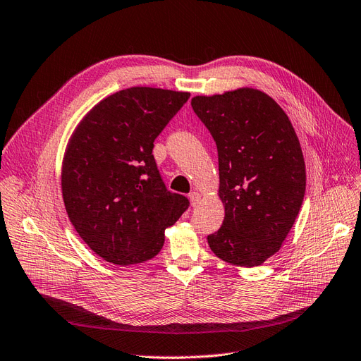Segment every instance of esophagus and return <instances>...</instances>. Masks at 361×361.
Returning <instances> with one entry per match:
<instances>
[{"instance_id":"obj_1","label":"esophagus","mask_w":361,"mask_h":361,"mask_svg":"<svg viewBox=\"0 0 361 361\" xmlns=\"http://www.w3.org/2000/svg\"><path fill=\"white\" fill-rule=\"evenodd\" d=\"M189 197H190V203H192V207H197V203L200 202V195H199L197 192H192V193L189 195Z\"/></svg>"}]
</instances>
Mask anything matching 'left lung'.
I'll use <instances>...</instances> for the list:
<instances>
[{"label":"left lung","instance_id":"left-lung-1","mask_svg":"<svg viewBox=\"0 0 361 361\" xmlns=\"http://www.w3.org/2000/svg\"><path fill=\"white\" fill-rule=\"evenodd\" d=\"M192 107L215 140L226 212L208 245L228 264L261 265L279 252L302 205L300 140L283 109L257 88L196 96Z\"/></svg>","mask_w":361,"mask_h":361}]
</instances>
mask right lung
I'll return each mask as SVG.
<instances>
[{"instance_id": "right-lung-1", "label": "right lung", "mask_w": 361, "mask_h": 361, "mask_svg": "<svg viewBox=\"0 0 361 361\" xmlns=\"http://www.w3.org/2000/svg\"><path fill=\"white\" fill-rule=\"evenodd\" d=\"M190 92L131 87L99 102L76 125L61 164V195L72 226L116 265L152 259L165 228L189 208L171 193L152 154Z\"/></svg>"}]
</instances>
